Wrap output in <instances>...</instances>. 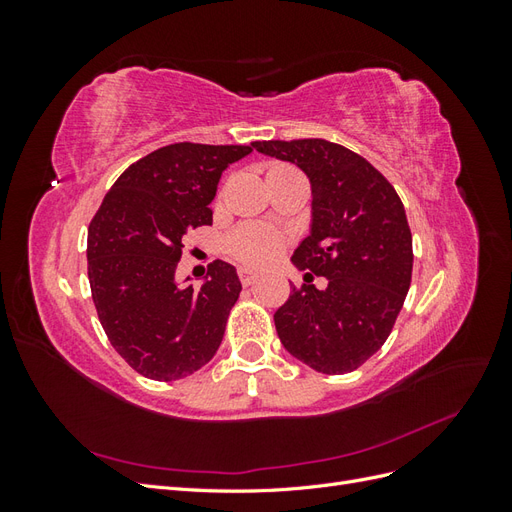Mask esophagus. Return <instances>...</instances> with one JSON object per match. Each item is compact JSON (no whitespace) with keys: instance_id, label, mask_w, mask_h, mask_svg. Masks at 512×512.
<instances>
[{"instance_id":"34e87169","label":"esophagus","mask_w":512,"mask_h":512,"mask_svg":"<svg viewBox=\"0 0 512 512\" xmlns=\"http://www.w3.org/2000/svg\"><path fill=\"white\" fill-rule=\"evenodd\" d=\"M239 277H241V284L243 286H252L256 282V273L247 271V269H239Z\"/></svg>"}]
</instances>
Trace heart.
<instances>
[{
	"mask_svg": "<svg viewBox=\"0 0 512 512\" xmlns=\"http://www.w3.org/2000/svg\"><path fill=\"white\" fill-rule=\"evenodd\" d=\"M282 170H292V168L286 164H273L267 175L282 173ZM284 247H286V237L280 230L269 228V226H256V224L239 226L237 230H232L230 237L226 239L228 254L250 269L271 267L273 262L282 256Z\"/></svg>",
	"mask_w": 512,
	"mask_h": 512,
	"instance_id": "heart-1",
	"label": "heart"
}]
</instances>
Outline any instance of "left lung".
I'll list each match as a JSON object with an SVG mask.
<instances>
[{"label": "left lung", "mask_w": 512, "mask_h": 512, "mask_svg": "<svg viewBox=\"0 0 512 512\" xmlns=\"http://www.w3.org/2000/svg\"><path fill=\"white\" fill-rule=\"evenodd\" d=\"M265 156L299 166L312 185L309 235L292 254L305 280L273 320L282 346L320 374L339 376L376 354L406 301L412 280V232L406 209L380 170L344 145L258 141Z\"/></svg>", "instance_id": "1"}]
</instances>
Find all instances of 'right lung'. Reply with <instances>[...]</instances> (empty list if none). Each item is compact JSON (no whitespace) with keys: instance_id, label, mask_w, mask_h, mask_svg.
<instances>
[{"instance_id":"obj_1","label":"right lung","mask_w":512,"mask_h":512,"mask_svg":"<svg viewBox=\"0 0 512 512\" xmlns=\"http://www.w3.org/2000/svg\"><path fill=\"white\" fill-rule=\"evenodd\" d=\"M254 147V145H252ZM247 145L177 143L123 170L87 230V273L113 348L138 374L170 382L218 352L241 294L237 269L215 260L200 286L177 282L181 239L213 222L224 170Z\"/></svg>"}]
</instances>
